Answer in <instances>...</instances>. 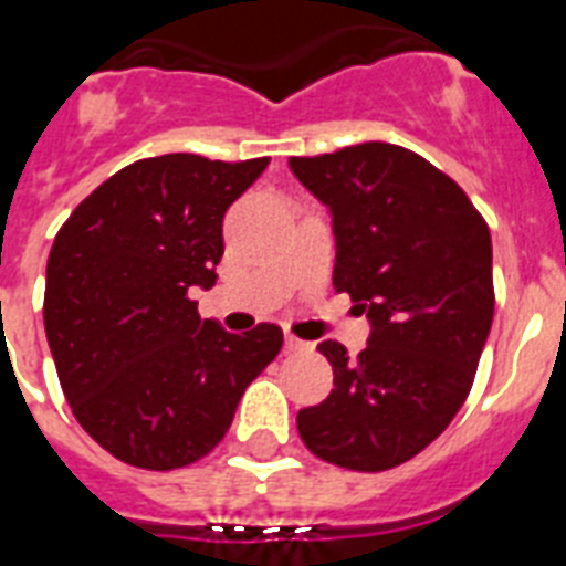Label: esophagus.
I'll return each instance as SVG.
<instances>
[{"instance_id": "obj_1", "label": "esophagus", "mask_w": 566, "mask_h": 566, "mask_svg": "<svg viewBox=\"0 0 566 566\" xmlns=\"http://www.w3.org/2000/svg\"><path fill=\"white\" fill-rule=\"evenodd\" d=\"M284 349H287V353H308L311 344L300 340L296 335H284Z\"/></svg>"}]
</instances>
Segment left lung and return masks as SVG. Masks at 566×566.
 Returning <instances> with one entry per match:
<instances>
[{
    "label": "left lung",
    "mask_w": 566,
    "mask_h": 566,
    "mask_svg": "<svg viewBox=\"0 0 566 566\" xmlns=\"http://www.w3.org/2000/svg\"><path fill=\"white\" fill-rule=\"evenodd\" d=\"M293 176L328 205L335 291L373 323L349 358L317 346L335 390L296 413L305 447L328 464L381 473L447 429L473 387L493 323L491 229L434 164L394 144L291 158Z\"/></svg>",
    "instance_id": "8db88e82"
}]
</instances>
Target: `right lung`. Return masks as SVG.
<instances>
[{
    "label": "right lung",
    "instance_id": "add662e5",
    "mask_svg": "<svg viewBox=\"0 0 566 566\" xmlns=\"http://www.w3.org/2000/svg\"><path fill=\"white\" fill-rule=\"evenodd\" d=\"M266 164L144 158L102 181L55 234L49 349L75 420L126 464L176 470L208 455L282 349L273 323L229 335L190 300L217 282L222 217Z\"/></svg>",
    "mask_w": 566,
    "mask_h": 566
}]
</instances>
